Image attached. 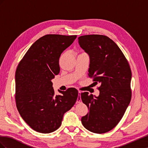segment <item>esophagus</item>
Instances as JSON below:
<instances>
[{
  "mask_svg": "<svg viewBox=\"0 0 148 148\" xmlns=\"http://www.w3.org/2000/svg\"><path fill=\"white\" fill-rule=\"evenodd\" d=\"M81 91H78V99H77V103H80L82 102V99H81Z\"/></svg>",
  "mask_w": 148,
  "mask_h": 148,
  "instance_id": "1",
  "label": "esophagus"
}]
</instances>
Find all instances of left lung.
Returning <instances> with one entry per match:
<instances>
[{
    "mask_svg": "<svg viewBox=\"0 0 148 148\" xmlns=\"http://www.w3.org/2000/svg\"><path fill=\"white\" fill-rule=\"evenodd\" d=\"M78 42L90 57L89 77L100 83L99 95L94 97L88 92L81 99L89 111L82 118L84 127L91 132H108L123 117L132 98V71L119 46L104 35L79 36Z\"/></svg>",
    "mask_w": 148,
    "mask_h": 148,
    "instance_id": "obj_1",
    "label": "left lung"
}]
</instances>
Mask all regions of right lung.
I'll list each match as a JSON object with an SVG mask.
<instances>
[{
	"label": "right lung",
	"mask_w": 148,
	"mask_h": 148,
	"mask_svg": "<svg viewBox=\"0 0 148 148\" xmlns=\"http://www.w3.org/2000/svg\"><path fill=\"white\" fill-rule=\"evenodd\" d=\"M77 35L46 34L38 39L22 58L15 73V101L25 122L42 133L56 131L64 114L77 101L78 91L70 88L55 95L51 79L59 74L61 53Z\"/></svg>",
	"instance_id": "obj_1"
}]
</instances>
